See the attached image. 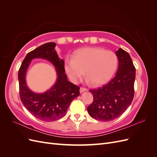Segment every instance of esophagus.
Wrapping results in <instances>:
<instances>
[{
	"label": "esophagus",
	"instance_id": "34e87169",
	"mask_svg": "<svg viewBox=\"0 0 157 157\" xmlns=\"http://www.w3.org/2000/svg\"><path fill=\"white\" fill-rule=\"evenodd\" d=\"M87 89L86 88H82V87H81L80 88V93H82V92H85V91H87Z\"/></svg>",
	"mask_w": 157,
	"mask_h": 157
}]
</instances>
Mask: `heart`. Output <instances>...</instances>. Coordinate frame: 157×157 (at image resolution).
Segmentation results:
<instances>
[{
  "mask_svg": "<svg viewBox=\"0 0 157 157\" xmlns=\"http://www.w3.org/2000/svg\"><path fill=\"white\" fill-rule=\"evenodd\" d=\"M115 52L98 47H88L75 51L73 58H66L64 69L72 82L78 83L84 74L87 81L95 86L108 82L118 67Z\"/></svg>",
  "mask_w": 157,
  "mask_h": 157,
  "instance_id": "obj_1",
  "label": "heart"
}]
</instances>
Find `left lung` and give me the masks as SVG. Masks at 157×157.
<instances>
[{
  "mask_svg": "<svg viewBox=\"0 0 157 157\" xmlns=\"http://www.w3.org/2000/svg\"><path fill=\"white\" fill-rule=\"evenodd\" d=\"M118 68L114 77L105 86L90 90L94 101L87 110L90 117L103 122L119 117L130 105L134 96L136 69L130 56L119 48L116 52Z\"/></svg>",
  "mask_w": 157,
  "mask_h": 157,
  "instance_id": "8db88e82",
  "label": "left lung"
}]
</instances>
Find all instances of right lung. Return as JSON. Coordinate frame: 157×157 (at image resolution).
Masks as SVG:
<instances>
[{
  "label": "right lung",
  "mask_w": 157,
  "mask_h": 157,
  "mask_svg": "<svg viewBox=\"0 0 157 157\" xmlns=\"http://www.w3.org/2000/svg\"><path fill=\"white\" fill-rule=\"evenodd\" d=\"M56 45L54 42H48L29 52L18 72L20 96L22 103L33 116L46 122L55 121L64 117L71 101L80 94V88L67 80L64 61L59 58L55 50ZM36 58L50 61L56 71L55 84L44 93L33 92L26 82L28 67L31 60Z\"/></svg>",
  "instance_id": "1"
}]
</instances>
